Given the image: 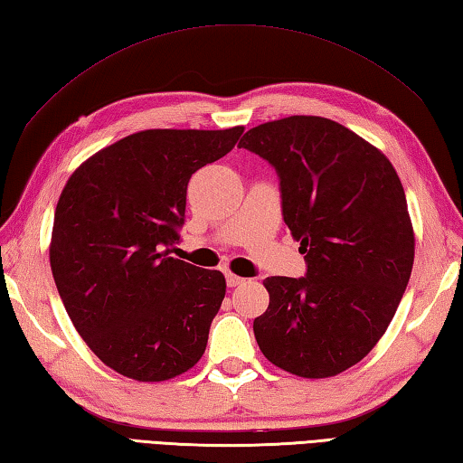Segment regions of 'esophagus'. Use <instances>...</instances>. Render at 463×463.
<instances>
[{
  "instance_id": "1",
  "label": "esophagus",
  "mask_w": 463,
  "mask_h": 463,
  "mask_svg": "<svg viewBox=\"0 0 463 463\" xmlns=\"http://www.w3.org/2000/svg\"><path fill=\"white\" fill-rule=\"evenodd\" d=\"M225 280H228V286L230 288H233V286H240L241 282H243V278H240V276H235V274H225Z\"/></svg>"
}]
</instances>
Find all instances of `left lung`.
<instances>
[{
    "label": "left lung",
    "mask_w": 463,
    "mask_h": 463,
    "mask_svg": "<svg viewBox=\"0 0 463 463\" xmlns=\"http://www.w3.org/2000/svg\"><path fill=\"white\" fill-rule=\"evenodd\" d=\"M240 146L276 169L284 222L307 260L304 278L264 280L260 351L298 377H335L385 335L411 276L403 185L377 146L330 118L272 120L250 128Z\"/></svg>",
    "instance_id": "1"
}]
</instances>
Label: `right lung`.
<instances>
[{
	"label": "right lung",
	"instance_id": "1",
	"mask_svg": "<svg viewBox=\"0 0 463 463\" xmlns=\"http://www.w3.org/2000/svg\"><path fill=\"white\" fill-rule=\"evenodd\" d=\"M243 127L151 128L104 146L60 194L50 266L78 335L123 377L159 383L202 359L225 296L220 269L171 258L187 183Z\"/></svg>",
	"mask_w": 463,
	"mask_h": 463
}]
</instances>
